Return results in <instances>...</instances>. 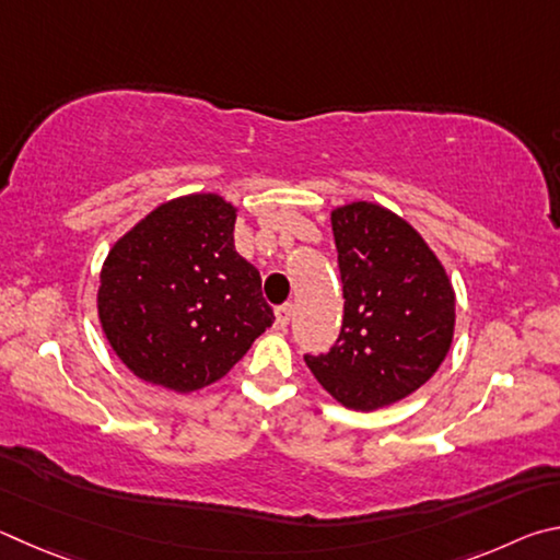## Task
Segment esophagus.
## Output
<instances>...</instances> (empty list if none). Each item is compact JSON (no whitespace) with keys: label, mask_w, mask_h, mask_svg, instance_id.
<instances>
[{"label":"esophagus","mask_w":560,"mask_h":560,"mask_svg":"<svg viewBox=\"0 0 560 560\" xmlns=\"http://www.w3.org/2000/svg\"><path fill=\"white\" fill-rule=\"evenodd\" d=\"M292 319V305L290 302H285V305L275 307V325H278V329H285L290 325Z\"/></svg>","instance_id":"esophagus-1"}]
</instances>
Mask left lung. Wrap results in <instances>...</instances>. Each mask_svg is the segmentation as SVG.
<instances>
[{
    "instance_id": "8db88e82",
    "label": "left lung",
    "mask_w": 560,
    "mask_h": 560,
    "mask_svg": "<svg viewBox=\"0 0 560 560\" xmlns=\"http://www.w3.org/2000/svg\"><path fill=\"white\" fill-rule=\"evenodd\" d=\"M345 322L327 354L305 357L351 410L394 406L433 378L455 335V290L413 225L371 201L331 211Z\"/></svg>"
}]
</instances>
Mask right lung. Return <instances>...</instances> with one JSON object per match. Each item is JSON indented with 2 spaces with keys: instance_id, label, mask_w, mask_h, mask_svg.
Listing matches in <instances>:
<instances>
[{
  "instance_id": "right-lung-1",
  "label": "right lung",
  "mask_w": 560,
  "mask_h": 560,
  "mask_svg": "<svg viewBox=\"0 0 560 560\" xmlns=\"http://www.w3.org/2000/svg\"><path fill=\"white\" fill-rule=\"evenodd\" d=\"M235 206L219 194L164 201L107 253L97 317L147 384L191 394L223 378L275 315L260 272L235 253Z\"/></svg>"
}]
</instances>
